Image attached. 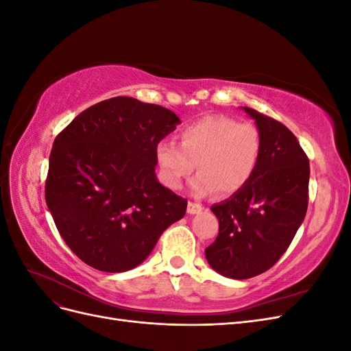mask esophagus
Returning a JSON list of instances; mask_svg holds the SVG:
<instances>
[{
  "instance_id": "34e87169",
  "label": "esophagus",
  "mask_w": 351,
  "mask_h": 351,
  "mask_svg": "<svg viewBox=\"0 0 351 351\" xmlns=\"http://www.w3.org/2000/svg\"><path fill=\"white\" fill-rule=\"evenodd\" d=\"M202 209H204V206H202L200 204H196V202H189V205H187V212H189L190 215L200 214Z\"/></svg>"
}]
</instances>
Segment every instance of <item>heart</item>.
Instances as JSON below:
<instances>
[{
    "label": "heart",
    "instance_id": "obj_1",
    "mask_svg": "<svg viewBox=\"0 0 351 351\" xmlns=\"http://www.w3.org/2000/svg\"><path fill=\"white\" fill-rule=\"evenodd\" d=\"M180 143L164 139L155 156L167 187L178 190L197 168L190 183L192 193L204 197L219 190L232 195L246 186L262 156L258 125L239 123L227 115H206L180 130Z\"/></svg>",
    "mask_w": 351,
    "mask_h": 351
}]
</instances>
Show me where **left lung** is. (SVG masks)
Returning <instances> with one entry per match:
<instances>
[{
	"label": "left lung",
	"mask_w": 351,
	"mask_h": 351,
	"mask_svg": "<svg viewBox=\"0 0 351 351\" xmlns=\"http://www.w3.org/2000/svg\"><path fill=\"white\" fill-rule=\"evenodd\" d=\"M241 110L261 130L262 156L246 186L210 206L219 231L205 249L212 269L232 280L268 271L289 249L306 217L311 177L309 159L284 124Z\"/></svg>",
	"instance_id": "1"
}]
</instances>
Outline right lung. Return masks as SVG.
<instances>
[{
	"label": "right lung",
	"instance_id": "obj_1",
	"mask_svg": "<svg viewBox=\"0 0 351 351\" xmlns=\"http://www.w3.org/2000/svg\"><path fill=\"white\" fill-rule=\"evenodd\" d=\"M180 119L117 97L80 112L52 145L45 200L62 240L89 267L125 272L182 219L187 200L158 182L156 145Z\"/></svg>",
	"mask_w": 351,
	"mask_h": 351
}]
</instances>
